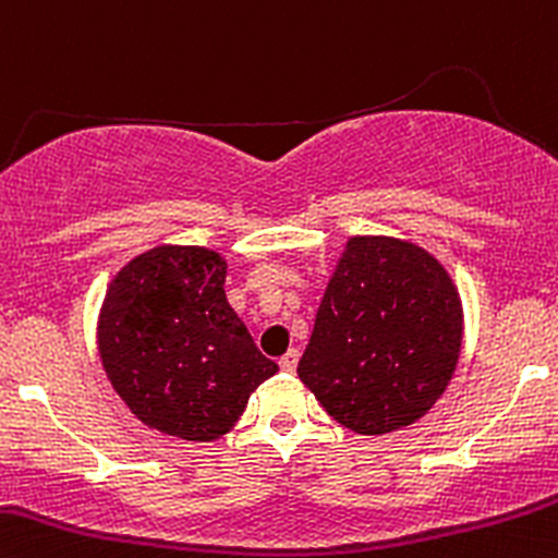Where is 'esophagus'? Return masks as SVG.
I'll use <instances>...</instances> for the list:
<instances>
[{"label":"esophagus","mask_w":558,"mask_h":558,"mask_svg":"<svg viewBox=\"0 0 558 558\" xmlns=\"http://www.w3.org/2000/svg\"><path fill=\"white\" fill-rule=\"evenodd\" d=\"M298 357H301V354H298V349H290V352H284L279 357V367L284 373H292L298 367Z\"/></svg>","instance_id":"esophagus-1"}]
</instances>
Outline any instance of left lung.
Instances as JSON below:
<instances>
[{"mask_svg":"<svg viewBox=\"0 0 558 558\" xmlns=\"http://www.w3.org/2000/svg\"><path fill=\"white\" fill-rule=\"evenodd\" d=\"M462 301L444 266L392 236H352L338 257L298 376L360 435L418 422L462 349Z\"/></svg>","mask_w":558,"mask_h":558,"instance_id":"left-lung-1","label":"left lung"}]
</instances>
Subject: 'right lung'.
<instances>
[{"label":"right lung","mask_w":558,"mask_h":558,"mask_svg":"<svg viewBox=\"0 0 558 558\" xmlns=\"http://www.w3.org/2000/svg\"><path fill=\"white\" fill-rule=\"evenodd\" d=\"M226 260L206 246H155L109 281L99 354L136 418L182 440H217L279 371L228 303Z\"/></svg>","instance_id":"obj_1"}]
</instances>
